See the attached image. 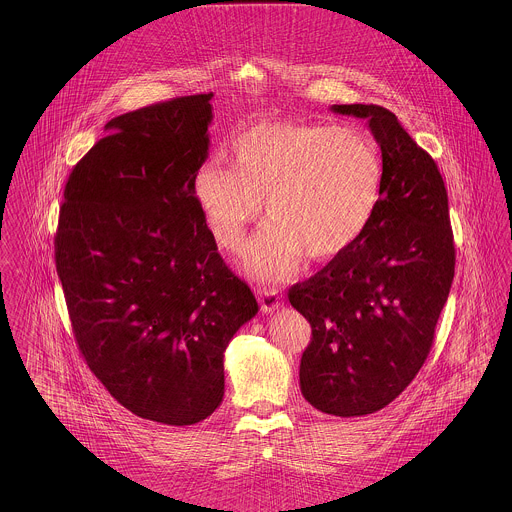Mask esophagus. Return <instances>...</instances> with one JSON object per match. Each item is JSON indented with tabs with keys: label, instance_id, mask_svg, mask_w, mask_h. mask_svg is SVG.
Wrapping results in <instances>:
<instances>
[{
	"label": "esophagus",
	"instance_id": "esophagus-1",
	"mask_svg": "<svg viewBox=\"0 0 512 512\" xmlns=\"http://www.w3.org/2000/svg\"><path fill=\"white\" fill-rule=\"evenodd\" d=\"M257 299H259L261 309L265 313H274L282 305L280 293H278V290H274V288H261V290H257Z\"/></svg>",
	"mask_w": 512,
	"mask_h": 512
}]
</instances>
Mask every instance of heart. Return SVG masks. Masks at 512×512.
Masks as SVG:
<instances>
[{"label": "heart", "mask_w": 512, "mask_h": 512, "mask_svg": "<svg viewBox=\"0 0 512 512\" xmlns=\"http://www.w3.org/2000/svg\"><path fill=\"white\" fill-rule=\"evenodd\" d=\"M230 161L232 171H199L195 199L228 249L244 242L265 199L270 226L245 261L268 280L288 276L303 253L313 261L340 257L365 234L380 201V149L353 124L263 122L238 136Z\"/></svg>", "instance_id": "1"}]
</instances>
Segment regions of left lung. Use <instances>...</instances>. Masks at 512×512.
Listing matches in <instances>:
<instances>
[{
    "label": "left lung",
    "mask_w": 512,
    "mask_h": 512,
    "mask_svg": "<svg viewBox=\"0 0 512 512\" xmlns=\"http://www.w3.org/2000/svg\"><path fill=\"white\" fill-rule=\"evenodd\" d=\"M365 119L382 151V192L365 234L290 288L309 320L299 386L322 413L390 405L424 365L455 276L449 203L436 161L380 105H332Z\"/></svg>",
    "instance_id": "8db88e82"
}]
</instances>
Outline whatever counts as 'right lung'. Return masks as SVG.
<instances>
[{"label":"right lung","instance_id":"right-lung-1","mask_svg":"<svg viewBox=\"0 0 512 512\" xmlns=\"http://www.w3.org/2000/svg\"><path fill=\"white\" fill-rule=\"evenodd\" d=\"M213 94L124 113L76 165L55 267L78 349L142 418L190 426L224 395V351L259 305L195 199Z\"/></svg>","mask_w":512,"mask_h":512}]
</instances>
